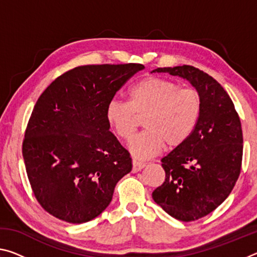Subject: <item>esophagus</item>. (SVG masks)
I'll use <instances>...</instances> for the list:
<instances>
[{"label": "esophagus", "instance_id": "1", "mask_svg": "<svg viewBox=\"0 0 257 257\" xmlns=\"http://www.w3.org/2000/svg\"><path fill=\"white\" fill-rule=\"evenodd\" d=\"M145 167V164L144 163H142V162H138V161H136V160H134L133 161V172H138V171H141L143 168Z\"/></svg>", "mask_w": 257, "mask_h": 257}]
</instances>
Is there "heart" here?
<instances>
[{"label": "heart", "instance_id": "heart-1", "mask_svg": "<svg viewBox=\"0 0 257 257\" xmlns=\"http://www.w3.org/2000/svg\"><path fill=\"white\" fill-rule=\"evenodd\" d=\"M202 112L201 95L194 88H180L176 81L147 77L128 92V102L113 99L107 104L105 118L116 137L132 138L137 115H145V130L129 143V151L138 160L159 154L164 145L176 149L187 142L198 123Z\"/></svg>", "mask_w": 257, "mask_h": 257}]
</instances>
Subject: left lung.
<instances>
[{
  "label": "left lung",
  "instance_id": "1",
  "mask_svg": "<svg viewBox=\"0 0 257 257\" xmlns=\"http://www.w3.org/2000/svg\"><path fill=\"white\" fill-rule=\"evenodd\" d=\"M188 80L202 98L191 136L161 160L165 181L152 194L169 215L190 222L222 204L240 175L242 132L231 98L214 78L193 66L158 68Z\"/></svg>",
  "mask_w": 257,
  "mask_h": 257
}]
</instances>
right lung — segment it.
I'll use <instances>...</instances> for the list:
<instances>
[{"label": "right lung", "mask_w": 257, "mask_h": 257, "mask_svg": "<svg viewBox=\"0 0 257 257\" xmlns=\"http://www.w3.org/2000/svg\"><path fill=\"white\" fill-rule=\"evenodd\" d=\"M141 63L73 68L35 104L23 142L26 171L37 202L69 223L95 219L132 171L130 154L110 130L105 110Z\"/></svg>", "instance_id": "add662e5"}]
</instances>
